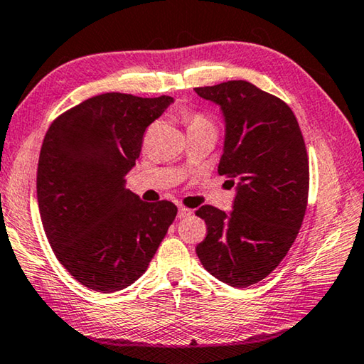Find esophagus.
<instances>
[{"mask_svg": "<svg viewBox=\"0 0 364 364\" xmlns=\"http://www.w3.org/2000/svg\"><path fill=\"white\" fill-rule=\"evenodd\" d=\"M192 215V209H188L186 206H178V213H177V218L178 219H186Z\"/></svg>", "mask_w": 364, "mask_h": 364, "instance_id": "1", "label": "esophagus"}]
</instances>
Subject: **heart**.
Returning a JSON list of instances; mask_svg holds the SVG:
<instances>
[{
	"mask_svg": "<svg viewBox=\"0 0 364 364\" xmlns=\"http://www.w3.org/2000/svg\"><path fill=\"white\" fill-rule=\"evenodd\" d=\"M181 117L186 123L187 129H203V127H211V129H215L214 121L208 117L206 113L201 112H195V110H183L181 113Z\"/></svg>",
	"mask_w": 364,
	"mask_h": 364,
	"instance_id": "heart-1",
	"label": "heart"
}]
</instances>
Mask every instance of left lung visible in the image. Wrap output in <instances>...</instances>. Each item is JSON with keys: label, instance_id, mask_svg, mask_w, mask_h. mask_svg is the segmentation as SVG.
<instances>
[{"label": "left lung", "instance_id": "1", "mask_svg": "<svg viewBox=\"0 0 364 364\" xmlns=\"http://www.w3.org/2000/svg\"><path fill=\"white\" fill-rule=\"evenodd\" d=\"M195 92L224 112L218 172L237 182L230 214L211 205L195 213L208 227L196 254L222 283L246 288L269 277L297 237L309 201L307 149L289 105L252 82L233 80Z\"/></svg>", "mask_w": 364, "mask_h": 364}]
</instances>
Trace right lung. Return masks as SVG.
<instances>
[{"mask_svg": "<svg viewBox=\"0 0 364 364\" xmlns=\"http://www.w3.org/2000/svg\"><path fill=\"white\" fill-rule=\"evenodd\" d=\"M171 102L99 94L59 114L44 136L36 174L44 233L89 289L114 292L136 282L176 219L174 203H145L126 188L145 129Z\"/></svg>", "mask_w": 364, "mask_h": 364, "instance_id": "1", "label": "right lung"}]
</instances>
